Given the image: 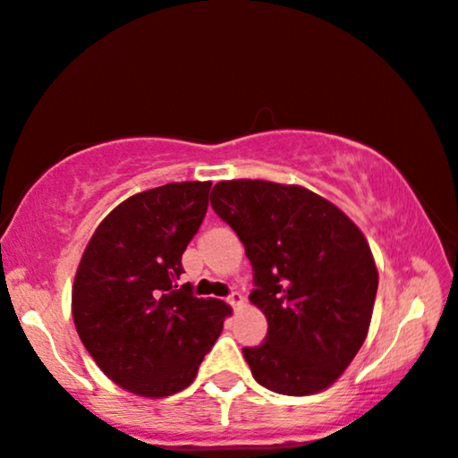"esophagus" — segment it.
Returning a JSON list of instances; mask_svg holds the SVG:
<instances>
[{"instance_id":"esophagus-1","label":"esophagus","mask_w":458,"mask_h":458,"mask_svg":"<svg viewBox=\"0 0 458 458\" xmlns=\"http://www.w3.org/2000/svg\"><path fill=\"white\" fill-rule=\"evenodd\" d=\"M228 303L232 305V307H234V309H238V307H242V303H244V297H242V294H240V293H232L230 294V297H228Z\"/></svg>"}]
</instances>
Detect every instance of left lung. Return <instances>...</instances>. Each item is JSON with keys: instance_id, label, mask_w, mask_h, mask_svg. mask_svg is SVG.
<instances>
[{"instance_id": "obj_1", "label": "left lung", "mask_w": 458, "mask_h": 458, "mask_svg": "<svg viewBox=\"0 0 458 458\" xmlns=\"http://www.w3.org/2000/svg\"><path fill=\"white\" fill-rule=\"evenodd\" d=\"M212 208L244 244L250 301L268 333L244 347L254 379L284 396L329 387L366 341L377 291L368 240L347 216L301 185L220 182Z\"/></svg>"}]
</instances>
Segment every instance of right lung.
I'll use <instances>...</instances> for the list:
<instances>
[{
    "label": "right lung",
    "mask_w": 458,
    "mask_h": 458,
    "mask_svg": "<svg viewBox=\"0 0 458 458\" xmlns=\"http://www.w3.org/2000/svg\"><path fill=\"white\" fill-rule=\"evenodd\" d=\"M210 182L135 193L98 224L72 286V317L97 366L145 398L188 387L230 307L177 284L208 210Z\"/></svg>",
    "instance_id": "obj_1"
}]
</instances>
